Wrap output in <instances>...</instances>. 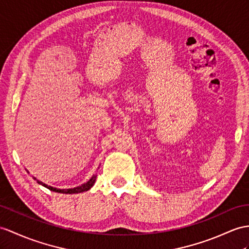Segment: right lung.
Segmentation results:
<instances>
[{"instance_id":"add662e5","label":"right lung","mask_w":249,"mask_h":249,"mask_svg":"<svg viewBox=\"0 0 249 249\" xmlns=\"http://www.w3.org/2000/svg\"><path fill=\"white\" fill-rule=\"evenodd\" d=\"M96 177H97V175H93L92 178H89V180H88L87 183H84L81 186H78V187H75V188H71V189H58V188H53L52 186H48L44 183H42V181H40V180H37V181L40 185L44 186L45 188L50 189L51 191L58 192V193H64V195H72V193H80V192H84V191L89 190L90 188L93 187V185L95 184ZM34 179H37V178H34Z\"/></svg>"}]
</instances>
